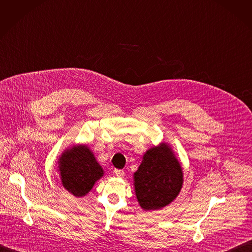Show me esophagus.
Returning a JSON list of instances; mask_svg holds the SVG:
<instances>
[{"label":"esophagus","instance_id":"34e87169","mask_svg":"<svg viewBox=\"0 0 252 252\" xmlns=\"http://www.w3.org/2000/svg\"><path fill=\"white\" fill-rule=\"evenodd\" d=\"M114 174L117 177H124L125 176V171L122 169H115L114 170Z\"/></svg>","mask_w":252,"mask_h":252}]
</instances>
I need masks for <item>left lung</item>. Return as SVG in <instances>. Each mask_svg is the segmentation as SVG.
I'll list each match as a JSON object with an SVG mask.
<instances>
[{"mask_svg": "<svg viewBox=\"0 0 252 252\" xmlns=\"http://www.w3.org/2000/svg\"><path fill=\"white\" fill-rule=\"evenodd\" d=\"M182 184L181 165L166 143L149 149L139 169L133 173L136 196L145 211L168 206L179 194Z\"/></svg>", "mask_w": 252, "mask_h": 252, "instance_id": "8db88e82", "label": "left lung"}]
</instances>
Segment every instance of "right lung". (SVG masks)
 <instances>
[{"mask_svg":"<svg viewBox=\"0 0 252 252\" xmlns=\"http://www.w3.org/2000/svg\"><path fill=\"white\" fill-rule=\"evenodd\" d=\"M58 163L63 187L77 197L87 194L104 174L102 167L86 145L66 149Z\"/></svg>","mask_w":252,"mask_h":252,"instance_id":"add662e5","label":"right lung"}]
</instances>
